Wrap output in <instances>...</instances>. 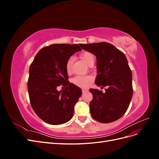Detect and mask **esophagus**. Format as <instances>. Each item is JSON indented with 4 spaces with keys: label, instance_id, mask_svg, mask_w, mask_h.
Segmentation results:
<instances>
[{
    "label": "esophagus",
    "instance_id": "34e87169",
    "mask_svg": "<svg viewBox=\"0 0 159 159\" xmlns=\"http://www.w3.org/2000/svg\"><path fill=\"white\" fill-rule=\"evenodd\" d=\"M88 90L87 89H82V93H85V92H86V91H87Z\"/></svg>",
    "mask_w": 159,
    "mask_h": 159
}]
</instances>
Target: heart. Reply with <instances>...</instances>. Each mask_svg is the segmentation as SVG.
Masks as SVG:
<instances>
[{"instance_id": "heart-1", "label": "heart", "mask_w": 159, "mask_h": 159, "mask_svg": "<svg viewBox=\"0 0 159 159\" xmlns=\"http://www.w3.org/2000/svg\"><path fill=\"white\" fill-rule=\"evenodd\" d=\"M81 59H82L85 64L88 65L89 64L90 62L94 60V56L92 54H91L89 52H84L81 56ZM74 59L73 57H70V58L67 60L66 64V70L68 74L71 73L72 71V64H73ZM93 81V78L91 76L87 75V76H84V75H77L72 79L71 81L74 85L76 86H78L80 88H88L90 85Z\"/></svg>"}]
</instances>
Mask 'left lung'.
Returning <instances> with one entry per match:
<instances>
[{
  "label": "left lung",
  "mask_w": 159,
  "mask_h": 159,
  "mask_svg": "<svg viewBox=\"0 0 159 159\" xmlns=\"http://www.w3.org/2000/svg\"><path fill=\"white\" fill-rule=\"evenodd\" d=\"M81 48L97 58L95 84L107 86L105 92L91 88L93 99L89 103L92 117L101 123L116 121L125 113L133 96L132 73L127 57L122 52L107 42L80 44Z\"/></svg>",
  "instance_id": "left-lung-1"
}]
</instances>
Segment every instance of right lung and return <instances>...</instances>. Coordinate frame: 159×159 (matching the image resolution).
<instances>
[{"instance_id":"right-lung-1","label":"right lung","mask_w":159,"mask_h":159,"mask_svg":"<svg viewBox=\"0 0 159 159\" xmlns=\"http://www.w3.org/2000/svg\"><path fill=\"white\" fill-rule=\"evenodd\" d=\"M81 50L78 44H52L38 52L30 66L28 91L30 103L38 116L48 124H64L73 117L82 91L68 81L66 64ZM60 84L66 89L57 91Z\"/></svg>"}]
</instances>
